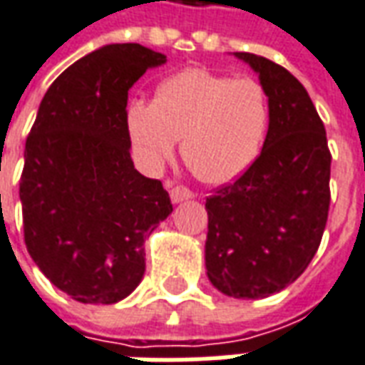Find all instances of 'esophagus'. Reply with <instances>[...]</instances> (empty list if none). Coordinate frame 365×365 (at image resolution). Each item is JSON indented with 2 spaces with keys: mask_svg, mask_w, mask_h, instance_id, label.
I'll list each match as a JSON object with an SVG mask.
<instances>
[{
  "mask_svg": "<svg viewBox=\"0 0 365 365\" xmlns=\"http://www.w3.org/2000/svg\"><path fill=\"white\" fill-rule=\"evenodd\" d=\"M170 185V183H168ZM170 197L174 203H180V201H185L193 197V193H191L185 185H170Z\"/></svg>",
  "mask_w": 365,
  "mask_h": 365,
  "instance_id": "esophagus-1",
  "label": "esophagus"
}]
</instances>
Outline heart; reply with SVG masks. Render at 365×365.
Returning a JSON list of instances; mask_svg holds the SVG:
<instances>
[{
    "instance_id": "1",
    "label": "heart",
    "mask_w": 365,
    "mask_h": 365,
    "mask_svg": "<svg viewBox=\"0 0 365 365\" xmlns=\"http://www.w3.org/2000/svg\"><path fill=\"white\" fill-rule=\"evenodd\" d=\"M269 122V98L257 81L207 68L165 76L154 103L132 98L124 108V128L140 164L160 168L182 138L183 162L207 183L243 174L261 154Z\"/></svg>"
}]
</instances>
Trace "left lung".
<instances>
[{"label": "left lung", "instance_id": "obj_1", "mask_svg": "<svg viewBox=\"0 0 365 365\" xmlns=\"http://www.w3.org/2000/svg\"><path fill=\"white\" fill-rule=\"evenodd\" d=\"M259 73L271 122L259 158L205 201V267L233 298H264L307 271L324 235L330 164L324 124L307 88L284 67L237 53Z\"/></svg>", "mask_w": 365, "mask_h": 365}]
</instances>
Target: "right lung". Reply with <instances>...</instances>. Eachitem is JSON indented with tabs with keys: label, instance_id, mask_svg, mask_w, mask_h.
Masks as SVG:
<instances>
[{
	"label": "right lung",
	"instance_id": "1",
	"mask_svg": "<svg viewBox=\"0 0 365 365\" xmlns=\"http://www.w3.org/2000/svg\"><path fill=\"white\" fill-rule=\"evenodd\" d=\"M165 55L138 43L88 53L39 104L19 180L27 251L85 304H114L146 271V237L172 213L160 180L140 174L124 128L128 91Z\"/></svg>",
	"mask_w": 365,
	"mask_h": 365
}]
</instances>
